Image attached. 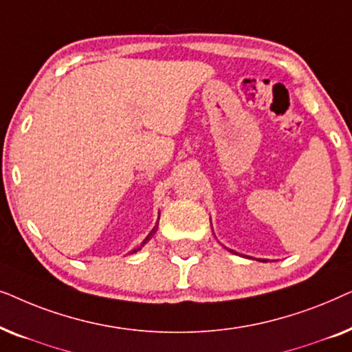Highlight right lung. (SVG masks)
I'll use <instances>...</instances> for the list:
<instances>
[{
  "label": "right lung",
  "instance_id": "add662e5",
  "mask_svg": "<svg viewBox=\"0 0 352 352\" xmlns=\"http://www.w3.org/2000/svg\"><path fill=\"white\" fill-rule=\"evenodd\" d=\"M157 228H158V224H157V226H155V228H153V229H152V232H151V234H148V235H147V237H146V239H144V242H142V243H141V247H144V245H146V243H147V242H148V240H151V237H152V235H153V234H155V232H157ZM138 250H141V248H136V250H133V253H136V252H138Z\"/></svg>",
  "mask_w": 352,
  "mask_h": 352
}]
</instances>
